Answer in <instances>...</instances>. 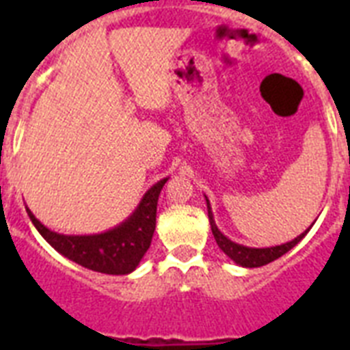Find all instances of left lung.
<instances>
[{"mask_svg": "<svg viewBox=\"0 0 350 350\" xmlns=\"http://www.w3.org/2000/svg\"><path fill=\"white\" fill-rule=\"evenodd\" d=\"M207 208H208V221H211V230L214 234V239H216V243L221 250H224L225 254L229 256L230 260L236 261L238 265L241 267H261V265H267V263H271V261L278 260L280 256H283L285 252L293 249L294 245H298L301 241L305 234L309 232V229L301 232L298 238H294L293 241H288V243H283V245H276V247H267V249H254V247H245V245H239V243H234L230 241L227 236L219 232V229L216 227L214 224V216H213V211H211V203L207 200Z\"/></svg>", "mask_w": 350, "mask_h": 350, "instance_id": "1", "label": "left lung"}]
</instances>
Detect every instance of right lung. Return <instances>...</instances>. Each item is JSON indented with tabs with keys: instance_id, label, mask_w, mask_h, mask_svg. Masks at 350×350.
I'll return each mask as SVG.
<instances>
[{
	"instance_id": "right-lung-1",
	"label": "right lung",
	"mask_w": 350,
	"mask_h": 350,
	"mask_svg": "<svg viewBox=\"0 0 350 350\" xmlns=\"http://www.w3.org/2000/svg\"><path fill=\"white\" fill-rule=\"evenodd\" d=\"M169 178L158 181L145 192L137 208L123 224L101 234L92 236H65L46 229L34 214L29 213L30 221L38 232L68 260L90 271L103 274H129L139 265V261L150 247L156 229V208L159 192Z\"/></svg>"
}]
</instances>
